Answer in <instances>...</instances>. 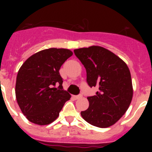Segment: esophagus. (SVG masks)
Listing matches in <instances>:
<instances>
[{"mask_svg":"<svg viewBox=\"0 0 152 152\" xmlns=\"http://www.w3.org/2000/svg\"><path fill=\"white\" fill-rule=\"evenodd\" d=\"M73 98L75 99H80L82 98V95H74Z\"/></svg>","mask_w":152,"mask_h":152,"instance_id":"obj_1","label":"esophagus"}]
</instances>
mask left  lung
I'll use <instances>...</instances> for the list:
<instances>
[{"instance_id":"8db88e82","label":"left lung","mask_w":152,"mask_h":152,"mask_svg":"<svg viewBox=\"0 0 152 152\" xmlns=\"http://www.w3.org/2000/svg\"><path fill=\"white\" fill-rule=\"evenodd\" d=\"M74 53L85 67L87 83L99 89L88 97L89 107L81 116L91 125L107 128L114 125L129 108L132 99L131 74L127 64L101 46L76 49Z\"/></svg>"}]
</instances>
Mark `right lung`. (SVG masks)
<instances>
[{"label":"right lung","instance_id":"add662e5","mask_svg":"<svg viewBox=\"0 0 152 152\" xmlns=\"http://www.w3.org/2000/svg\"><path fill=\"white\" fill-rule=\"evenodd\" d=\"M72 55L68 49H46L31 56L20 67L15 97L22 113L31 122L50 124L59 116L65 102L70 99L71 95L62 87L59 70Z\"/></svg>","mask_w":152,"mask_h":152}]
</instances>
